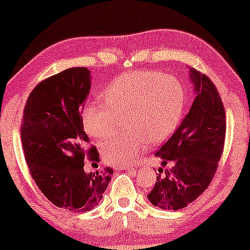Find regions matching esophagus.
Instances as JSON below:
<instances>
[{
	"label": "esophagus",
	"mask_w": 250,
	"mask_h": 250,
	"mask_svg": "<svg viewBox=\"0 0 250 250\" xmlns=\"http://www.w3.org/2000/svg\"><path fill=\"white\" fill-rule=\"evenodd\" d=\"M134 166H116V170H120V169H133Z\"/></svg>",
	"instance_id": "esophagus-1"
}]
</instances>
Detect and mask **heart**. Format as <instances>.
<instances>
[{
    "mask_svg": "<svg viewBox=\"0 0 250 250\" xmlns=\"http://www.w3.org/2000/svg\"><path fill=\"white\" fill-rule=\"evenodd\" d=\"M103 103H88L81 114L85 133L104 139L125 116V134L102 143L105 161L125 165L150 145H160L174 133L185 109L180 80L156 70H137L117 76L102 93Z\"/></svg>",
    "mask_w": 250,
    "mask_h": 250,
    "instance_id": "1",
    "label": "heart"
}]
</instances>
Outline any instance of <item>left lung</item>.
Returning <instances> with one entry per match:
<instances>
[{
  "label": "left lung",
  "mask_w": 250,
  "mask_h": 250,
  "mask_svg": "<svg viewBox=\"0 0 250 250\" xmlns=\"http://www.w3.org/2000/svg\"><path fill=\"white\" fill-rule=\"evenodd\" d=\"M195 97L187 116L155 156L162 167L148 200L155 207L177 210L196 200L213 180L226 139V111L208 76L190 69Z\"/></svg>",
  "instance_id": "left-lung-1"
}]
</instances>
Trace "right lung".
I'll use <instances>...</instances> for the list:
<instances>
[{
  "mask_svg": "<svg viewBox=\"0 0 250 250\" xmlns=\"http://www.w3.org/2000/svg\"><path fill=\"white\" fill-rule=\"evenodd\" d=\"M87 68H69L40 82L28 97L21 125L23 153L37 187L53 205L73 213L94 209L113 175L105 167L84 171V160L100 162L81 114L90 90Z\"/></svg>",
  "mask_w": 250,
  "mask_h": 250,
  "instance_id": "right-lung-1",
  "label": "right lung"
}]
</instances>
